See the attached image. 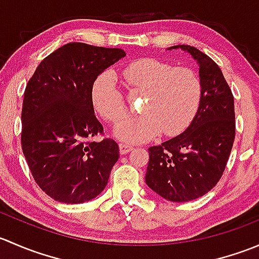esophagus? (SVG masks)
Listing matches in <instances>:
<instances>
[{"mask_svg":"<svg viewBox=\"0 0 259 259\" xmlns=\"http://www.w3.org/2000/svg\"><path fill=\"white\" fill-rule=\"evenodd\" d=\"M133 146L132 145H127V144H119V150H120V154L121 155H124V154H127L130 153V151L133 150Z\"/></svg>","mask_w":259,"mask_h":259,"instance_id":"esophagus-1","label":"esophagus"}]
</instances>
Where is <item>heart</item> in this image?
Wrapping results in <instances>:
<instances>
[{
    "label": "heart",
    "mask_w": 259,
    "mask_h": 259,
    "mask_svg": "<svg viewBox=\"0 0 259 259\" xmlns=\"http://www.w3.org/2000/svg\"><path fill=\"white\" fill-rule=\"evenodd\" d=\"M124 77L132 90L145 89L144 114L126 116L114 127V135L125 143H144L159 135L180 134L192 122L202 96L199 77L188 67H173L156 59H139L125 67ZM94 109L108 121L125 113V100L111 70L101 72L91 85Z\"/></svg>",
    "instance_id": "obj_1"
}]
</instances>
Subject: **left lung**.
I'll return each instance as SVG.
<instances>
[{
    "mask_svg": "<svg viewBox=\"0 0 259 259\" xmlns=\"http://www.w3.org/2000/svg\"><path fill=\"white\" fill-rule=\"evenodd\" d=\"M182 50L199 67L202 96L189 126L176 138L149 148L145 183L170 202H189L207 194L223 176L234 135V99L218 65L188 45Z\"/></svg>",
    "mask_w": 259,
    "mask_h": 259,
    "instance_id": "1",
    "label": "left lung"
}]
</instances>
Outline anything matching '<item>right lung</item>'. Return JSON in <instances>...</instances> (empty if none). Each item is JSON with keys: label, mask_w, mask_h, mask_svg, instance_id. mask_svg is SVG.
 Segmentation results:
<instances>
[{"label": "right lung", "mask_w": 259, "mask_h": 259, "mask_svg": "<svg viewBox=\"0 0 259 259\" xmlns=\"http://www.w3.org/2000/svg\"><path fill=\"white\" fill-rule=\"evenodd\" d=\"M125 56L120 49L66 44L40 62L26 86L23 155L38 187L57 202H89L108 184L119 146L113 139L89 142L103 133L91 85Z\"/></svg>", "instance_id": "right-lung-1"}]
</instances>
